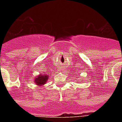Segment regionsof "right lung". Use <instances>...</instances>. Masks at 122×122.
<instances>
[{
	"instance_id": "1",
	"label": "right lung",
	"mask_w": 122,
	"mask_h": 122,
	"mask_svg": "<svg viewBox=\"0 0 122 122\" xmlns=\"http://www.w3.org/2000/svg\"><path fill=\"white\" fill-rule=\"evenodd\" d=\"M48 78H49V76L47 74H39L35 77L34 82L37 86H42L43 85H44L47 82Z\"/></svg>"
}]
</instances>
